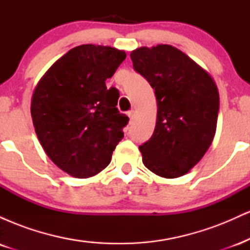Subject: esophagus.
Returning <instances> with one entry per match:
<instances>
[{"instance_id": "34e87169", "label": "esophagus", "mask_w": 250, "mask_h": 250, "mask_svg": "<svg viewBox=\"0 0 250 250\" xmlns=\"http://www.w3.org/2000/svg\"><path fill=\"white\" fill-rule=\"evenodd\" d=\"M127 115H128L129 119H130V121H133V120L135 119V111H134V110H130V111H128V113H127Z\"/></svg>"}]
</instances>
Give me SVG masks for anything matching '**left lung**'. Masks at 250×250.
<instances>
[{
  "mask_svg": "<svg viewBox=\"0 0 250 250\" xmlns=\"http://www.w3.org/2000/svg\"><path fill=\"white\" fill-rule=\"evenodd\" d=\"M130 57L134 69L153 87L157 103L153 136L139 147L143 165L165 179L182 176L214 140L220 105L216 83L173 45L137 48Z\"/></svg>",
  "mask_w": 250,
  "mask_h": 250,
  "instance_id": "obj_1",
  "label": "left lung"
}]
</instances>
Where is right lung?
Instances as JSON below:
<instances>
[{
  "mask_svg": "<svg viewBox=\"0 0 250 250\" xmlns=\"http://www.w3.org/2000/svg\"><path fill=\"white\" fill-rule=\"evenodd\" d=\"M125 50L82 44L60 57L34 89L31 119L48 157L64 173L87 179L102 171L123 137L128 116L116 108L119 91L107 89Z\"/></svg>",
  "mask_w": 250,
  "mask_h": 250,
  "instance_id": "add662e5",
  "label": "right lung"
}]
</instances>
